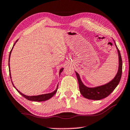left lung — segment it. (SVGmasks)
Wrapping results in <instances>:
<instances>
[{
    "mask_svg": "<svg viewBox=\"0 0 130 130\" xmlns=\"http://www.w3.org/2000/svg\"><path fill=\"white\" fill-rule=\"evenodd\" d=\"M115 46L117 48L119 56V69L116 76L110 82L105 85H102V86L94 88H88L83 84L79 74L76 72L80 93L85 98H87L88 99L95 100L103 99L108 96L114 91V89L116 88V87L118 86L119 83L122 73V60L119 50L117 47L116 43Z\"/></svg>",
    "mask_w": 130,
    "mask_h": 130,
    "instance_id": "left-lung-1",
    "label": "left lung"
}]
</instances>
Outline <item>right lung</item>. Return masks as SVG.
Segmentation results:
<instances>
[{
    "label": "right lung",
    "instance_id": "add662e5",
    "mask_svg": "<svg viewBox=\"0 0 130 130\" xmlns=\"http://www.w3.org/2000/svg\"><path fill=\"white\" fill-rule=\"evenodd\" d=\"M18 40L16 41V42H15V43L17 42ZM15 43H14V46L15 45ZM14 46H13V47H14ZM13 47L12 48L11 50L10 51V56H9V59H8V62H9V63H8V66H9V72H10V78H11V73H10V55H11V51L13 49ZM63 68H61V69H60V73H59V74L60 75V74L61 72H62L63 71ZM12 82V81H11ZM12 84L13 85V86H14V87L15 88V89H16L17 90V91L19 92V93H20L22 96H23L24 98H26V99H27L28 100H30V101H33V102H43V101H46L47 100H49V99H50L51 98H52L53 96L55 93H56L57 91V89H58V85H57V87L56 89L54 91H53V92H52V93H47V94H40V95H38V96H26L25 95V94H23L22 93H21V92L18 91L16 88L15 87V86L14 85V84H13V83L12 82Z\"/></svg>",
    "mask_w": 130,
    "mask_h": 130
}]
</instances>
